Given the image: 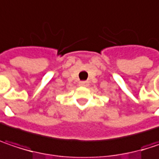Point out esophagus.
Returning <instances> with one entry per match:
<instances>
[{"instance_id":"esophagus-1","label":"esophagus","mask_w":159,"mask_h":159,"mask_svg":"<svg viewBox=\"0 0 159 159\" xmlns=\"http://www.w3.org/2000/svg\"><path fill=\"white\" fill-rule=\"evenodd\" d=\"M89 84V83L87 81H82V82H79V85L80 86H87Z\"/></svg>"}]
</instances>
